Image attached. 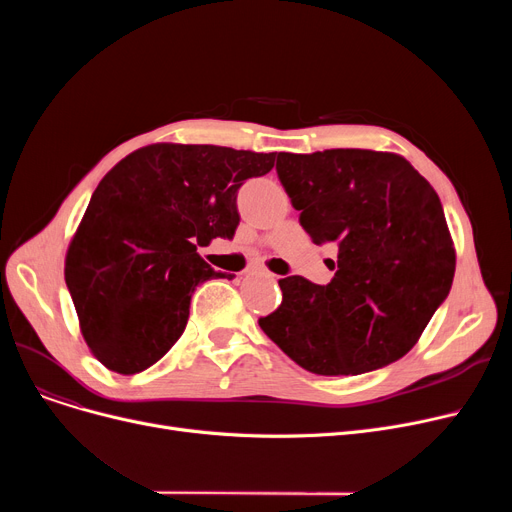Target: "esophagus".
Segmentation results:
<instances>
[{
  "label": "esophagus",
  "mask_w": 512,
  "mask_h": 512,
  "mask_svg": "<svg viewBox=\"0 0 512 512\" xmlns=\"http://www.w3.org/2000/svg\"><path fill=\"white\" fill-rule=\"evenodd\" d=\"M253 274H263V276H267V278H270V276H272L270 272H267V270H263V267H255V270H253Z\"/></svg>",
  "instance_id": "1"
}]
</instances>
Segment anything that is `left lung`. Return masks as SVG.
Wrapping results in <instances>:
<instances>
[{"mask_svg": "<svg viewBox=\"0 0 512 512\" xmlns=\"http://www.w3.org/2000/svg\"><path fill=\"white\" fill-rule=\"evenodd\" d=\"M276 172L315 245L338 247V270L328 286L282 278V305L259 319L261 330L317 375H357L405 357L454 278L432 184L402 155L369 149L278 153Z\"/></svg>", "mask_w": 512, "mask_h": 512, "instance_id": "8db88e82", "label": "left lung"}]
</instances>
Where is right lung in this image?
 Masks as SVG:
<instances>
[{"label": "right lung", "mask_w": 512, "mask_h": 512, "mask_svg": "<svg viewBox=\"0 0 512 512\" xmlns=\"http://www.w3.org/2000/svg\"><path fill=\"white\" fill-rule=\"evenodd\" d=\"M276 153L157 143L103 176L66 253L64 278L91 353L122 375L164 357L182 336L195 288L215 272L197 253L232 238L236 193Z\"/></svg>", "instance_id": "add662e5"}]
</instances>
